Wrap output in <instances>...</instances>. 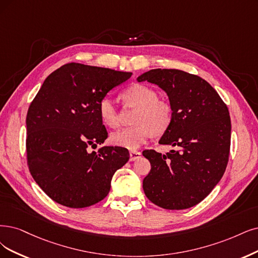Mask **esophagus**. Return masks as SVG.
Wrapping results in <instances>:
<instances>
[{"label": "esophagus", "instance_id": "34e87169", "mask_svg": "<svg viewBox=\"0 0 258 258\" xmlns=\"http://www.w3.org/2000/svg\"><path fill=\"white\" fill-rule=\"evenodd\" d=\"M141 157V152H138V151H130V160L131 161H134V160H137Z\"/></svg>", "mask_w": 258, "mask_h": 258}]
</instances>
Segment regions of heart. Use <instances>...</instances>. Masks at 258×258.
I'll use <instances>...</instances> for the list:
<instances>
[{"label":"heart","mask_w":258,"mask_h":258,"mask_svg":"<svg viewBox=\"0 0 258 258\" xmlns=\"http://www.w3.org/2000/svg\"><path fill=\"white\" fill-rule=\"evenodd\" d=\"M123 98L130 105L138 107L135 117V126L122 128L114 132L110 141L114 146L130 150L138 149L155 134H163L172 122L173 111L171 105L163 100H158L157 92L146 85H133L123 94ZM99 113L102 122L108 127L114 128L119 125V116L114 103L109 98H104L99 104Z\"/></svg>","instance_id":"heart-1"}]
</instances>
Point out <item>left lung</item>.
I'll return each instance as SVG.
<instances>
[{"mask_svg": "<svg viewBox=\"0 0 258 258\" xmlns=\"http://www.w3.org/2000/svg\"><path fill=\"white\" fill-rule=\"evenodd\" d=\"M137 81L157 85L169 98L173 117L160 145L175 147L161 155L146 150L151 163L144 190L165 209H186L204 200L220 182L231 146L230 112L220 95L198 75L176 69H153Z\"/></svg>", "mask_w": 258, "mask_h": 258, "instance_id": "8db88e82", "label": "left lung"}]
</instances>
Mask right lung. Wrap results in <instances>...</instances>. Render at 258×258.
<instances>
[{
  "label": "right lung",
  "instance_id": "right-lung-1",
  "mask_svg": "<svg viewBox=\"0 0 258 258\" xmlns=\"http://www.w3.org/2000/svg\"><path fill=\"white\" fill-rule=\"evenodd\" d=\"M131 72L71 62L43 82L26 116L30 172L53 201L88 207L106 197L114 172L127 163L125 148L101 147L107 138L99 104Z\"/></svg>",
  "mask_w": 258,
  "mask_h": 258
}]
</instances>
